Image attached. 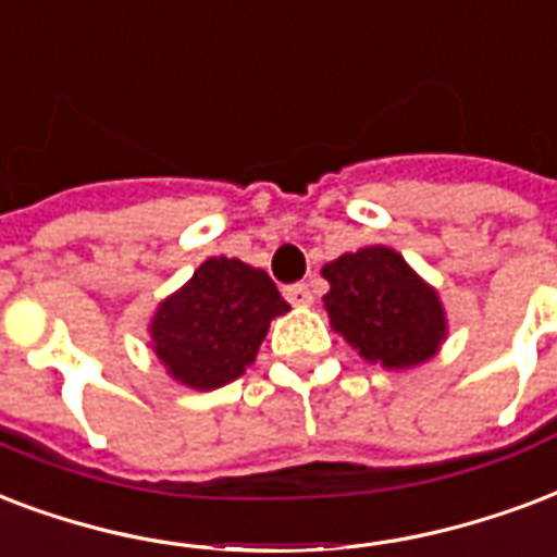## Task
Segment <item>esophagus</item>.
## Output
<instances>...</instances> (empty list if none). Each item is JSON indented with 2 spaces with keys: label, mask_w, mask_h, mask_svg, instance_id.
<instances>
[{
  "label": "esophagus",
  "mask_w": 557,
  "mask_h": 557,
  "mask_svg": "<svg viewBox=\"0 0 557 557\" xmlns=\"http://www.w3.org/2000/svg\"><path fill=\"white\" fill-rule=\"evenodd\" d=\"M283 295H286V300L292 307H309V304H312V292H309V286H304V283L286 286L283 288Z\"/></svg>",
  "instance_id": "1"
}]
</instances>
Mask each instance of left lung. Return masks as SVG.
<instances>
[{"label":"left lung","instance_id":"1","mask_svg":"<svg viewBox=\"0 0 557 557\" xmlns=\"http://www.w3.org/2000/svg\"><path fill=\"white\" fill-rule=\"evenodd\" d=\"M330 292V324L364 362L409 371L430 362L447 342V309L430 286L385 245H368L321 269Z\"/></svg>","mask_w":557,"mask_h":557}]
</instances>
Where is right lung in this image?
I'll return each instance as SVG.
<instances>
[{"label":"right lung","mask_w":557,"mask_h":557,"mask_svg":"<svg viewBox=\"0 0 557 557\" xmlns=\"http://www.w3.org/2000/svg\"><path fill=\"white\" fill-rule=\"evenodd\" d=\"M286 312L265 271L236 257H210L157 304L148 324L151 350L172 380L212 392L248 371L271 321Z\"/></svg>","instance_id":"obj_1"}]
</instances>
